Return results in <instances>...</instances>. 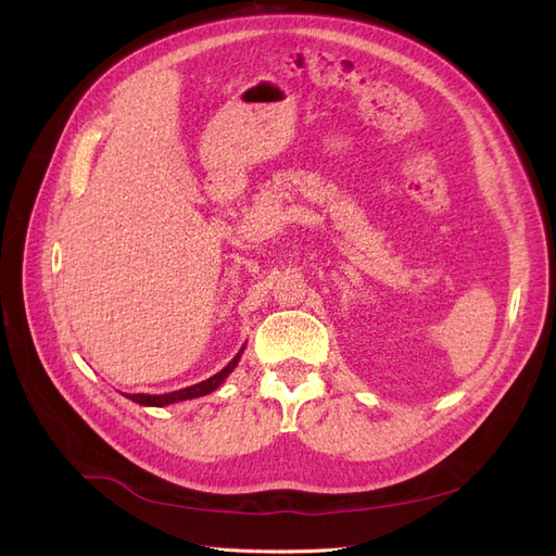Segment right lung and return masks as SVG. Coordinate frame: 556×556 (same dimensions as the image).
I'll return each mask as SVG.
<instances>
[{
	"label": "right lung",
	"mask_w": 556,
	"mask_h": 556,
	"mask_svg": "<svg viewBox=\"0 0 556 556\" xmlns=\"http://www.w3.org/2000/svg\"><path fill=\"white\" fill-rule=\"evenodd\" d=\"M241 352H243V348H241ZM241 352L237 357H233L220 374H215V376H211L208 380H204V382H199V384H190V387H185V390H178V392H169V394H125L127 399H131V401H137V403H141V406H155V408H162V406H169V403H178V401H188V399H197V396H206V394H211L213 390H217V387H220L223 382H225V378L233 371V368H237V364H239V359H241Z\"/></svg>",
	"instance_id": "right-lung-1"
}]
</instances>
